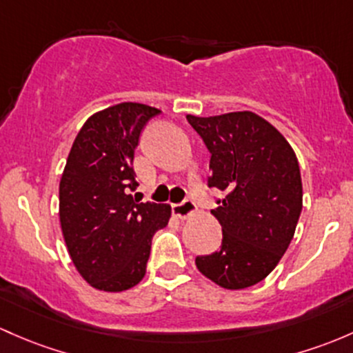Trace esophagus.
Masks as SVG:
<instances>
[{
	"instance_id": "obj_1",
	"label": "esophagus",
	"mask_w": 353,
	"mask_h": 353,
	"mask_svg": "<svg viewBox=\"0 0 353 353\" xmlns=\"http://www.w3.org/2000/svg\"><path fill=\"white\" fill-rule=\"evenodd\" d=\"M196 211V206L194 203L189 201V199H184L183 203H179V205H172V214L176 218H179V220H188L189 216H192Z\"/></svg>"
}]
</instances>
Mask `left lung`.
<instances>
[{
  "instance_id": "left-lung-1",
  "label": "left lung",
  "mask_w": 353,
  "mask_h": 353,
  "mask_svg": "<svg viewBox=\"0 0 353 353\" xmlns=\"http://www.w3.org/2000/svg\"><path fill=\"white\" fill-rule=\"evenodd\" d=\"M210 150L208 186L223 192L216 210L220 250L196 257L203 276L225 289L265 279L288 250L303 210L298 157L276 127L252 111L188 114Z\"/></svg>"
}]
</instances>
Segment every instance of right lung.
<instances>
[{
    "mask_svg": "<svg viewBox=\"0 0 353 353\" xmlns=\"http://www.w3.org/2000/svg\"><path fill=\"white\" fill-rule=\"evenodd\" d=\"M161 110L120 103L88 118L59 184V220L72 264L89 285L121 292L143 279L152 236L170 206L140 203L133 155L140 132Z\"/></svg>",
    "mask_w": 353,
    "mask_h": 353,
    "instance_id": "add662e5",
    "label": "right lung"
}]
</instances>
